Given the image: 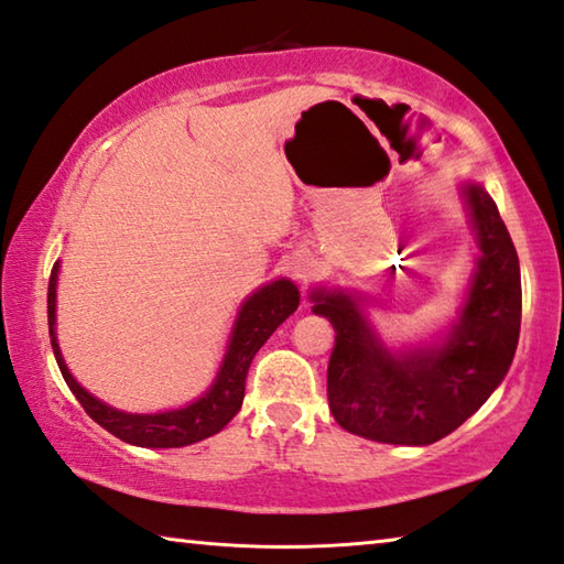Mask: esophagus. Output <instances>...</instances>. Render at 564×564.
<instances>
[{
    "label": "esophagus",
    "mask_w": 564,
    "mask_h": 564,
    "mask_svg": "<svg viewBox=\"0 0 564 564\" xmlns=\"http://www.w3.org/2000/svg\"><path fill=\"white\" fill-rule=\"evenodd\" d=\"M291 273H293V279H299V281H308L313 273H316V261H313V256L311 253H295L293 259H291Z\"/></svg>",
    "instance_id": "esophagus-1"
}]
</instances>
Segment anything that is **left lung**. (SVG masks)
<instances>
[{
  "instance_id": "left-lung-1",
  "label": "left lung",
  "mask_w": 564,
  "mask_h": 564,
  "mask_svg": "<svg viewBox=\"0 0 564 564\" xmlns=\"http://www.w3.org/2000/svg\"><path fill=\"white\" fill-rule=\"evenodd\" d=\"M477 256L460 316L443 336L390 348L370 323L368 299L313 291V313L330 321L328 405L348 433L390 445H431L460 427L512 366L520 338V261L492 196L460 184Z\"/></svg>"
}]
</instances>
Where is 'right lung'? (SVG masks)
Returning a JSON list of instances; mask_svg holds the SVG:
<instances>
[{"mask_svg": "<svg viewBox=\"0 0 564 564\" xmlns=\"http://www.w3.org/2000/svg\"><path fill=\"white\" fill-rule=\"evenodd\" d=\"M56 281H59V261L54 263L50 293H46V316H50V338L56 366H59L66 386H69L94 423L117 435L119 441L139 447H184L224 431L231 423V417L241 410L246 376L253 356L301 303V293L289 279L261 285L238 308L224 360L218 366L214 383L206 388L204 395H198L194 403L164 410V413H123V410L101 403L89 390H84L66 368L59 340H56Z\"/></svg>", "mask_w": 564, "mask_h": 564, "instance_id": "obj_1", "label": "right lung"}]
</instances>
